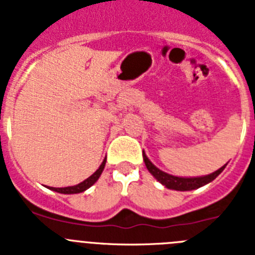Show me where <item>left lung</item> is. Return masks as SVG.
I'll return each instance as SVG.
<instances>
[{
	"instance_id": "1",
	"label": "left lung",
	"mask_w": 255,
	"mask_h": 255,
	"mask_svg": "<svg viewBox=\"0 0 255 255\" xmlns=\"http://www.w3.org/2000/svg\"><path fill=\"white\" fill-rule=\"evenodd\" d=\"M143 159L144 163L147 166L148 171L152 173L154 179H157V181H159L162 185H164L167 189L171 190H177V191H189V190H195V189L200 188V186H204L207 184H209L211 181L216 179V177L220 175L222 171L225 170L226 164L222 166L221 168H218L215 172L206 175V176H197V177H180V176H173L167 172H163L162 170H159L158 167H155L154 164L149 161V158L147 157V154L144 153L143 150Z\"/></svg>"
}]
</instances>
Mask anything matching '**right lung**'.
Segmentation results:
<instances>
[{
    "instance_id": "right-lung-1",
    "label": "right lung",
    "mask_w": 255,
    "mask_h": 255,
    "mask_svg": "<svg viewBox=\"0 0 255 255\" xmlns=\"http://www.w3.org/2000/svg\"><path fill=\"white\" fill-rule=\"evenodd\" d=\"M105 166H106V158L103 159V162L101 163L98 170H97L93 175H91L88 179H85L84 181H82L80 184H78V185L66 186V188H51V186H49V189L53 191H57V193H61V194H78V193H83V191H85L87 189L91 188L93 184H96L97 180L100 179L101 173L103 172Z\"/></svg>"
}]
</instances>
